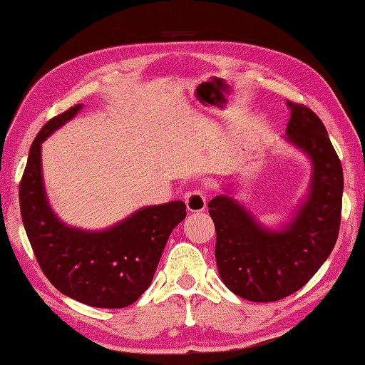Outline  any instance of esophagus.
Masks as SVG:
<instances>
[{"instance_id": "obj_1", "label": "esophagus", "mask_w": 365, "mask_h": 365, "mask_svg": "<svg viewBox=\"0 0 365 365\" xmlns=\"http://www.w3.org/2000/svg\"><path fill=\"white\" fill-rule=\"evenodd\" d=\"M187 207L190 212H201L206 209V191L205 190H193L190 191L185 197Z\"/></svg>"}]
</instances>
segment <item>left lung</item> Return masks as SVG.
Returning <instances> with one entry per match:
<instances>
[{"mask_svg": "<svg viewBox=\"0 0 365 365\" xmlns=\"http://www.w3.org/2000/svg\"><path fill=\"white\" fill-rule=\"evenodd\" d=\"M292 110L287 141L312 163L309 193L283 228L259 224L248 209L227 195L209 201L215 225V261L222 282L255 302L279 301L312 279L336 243L341 220L343 168L314 110L287 101Z\"/></svg>", "mask_w": 365, "mask_h": 365, "instance_id": "1", "label": "left lung"}]
</instances>
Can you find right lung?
I'll list each match as a JSON object with an SVG mask.
<instances>
[{"mask_svg":"<svg viewBox=\"0 0 365 365\" xmlns=\"http://www.w3.org/2000/svg\"><path fill=\"white\" fill-rule=\"evenodd\" d=\"M82 104L43 125L19 185L24 227L43 274L61 293L93 307L130 306L151 285L170 233L187 215L183 201L146 206L100 232L66 225L49 206L41 175V143Z\"/></svg>","mask_w":365,"mask_h":365,"instance_id":"obj_1","label":"right lung"}]
</instances>
